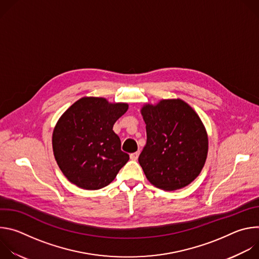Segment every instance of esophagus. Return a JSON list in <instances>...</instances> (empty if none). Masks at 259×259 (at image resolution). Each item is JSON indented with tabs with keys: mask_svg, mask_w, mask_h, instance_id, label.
Masks as SVG:
<instances>
[{
	"mask_svg": "<svg viewBox=\"0 0 259 259\" xmlns=\"http://www.w3.org/2000/svg\"><path fill=\"white\" fill-rule=\"evenodd\" d=\"M138 156H139V152H136V153H133L130 155V159L133 160V161H136L138 159Z\"/></svg>",
	"mask_w": 259,
	"mask_h": 259,
	"instance_id": "34e87169",
	"label": "esophagus"
}]
</instances>
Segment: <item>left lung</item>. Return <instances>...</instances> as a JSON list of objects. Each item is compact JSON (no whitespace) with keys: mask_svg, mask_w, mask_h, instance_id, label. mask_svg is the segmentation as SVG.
I'll use <instances>...</instances> for the list:
<instances>
[{"mask_svg":"<svg viewBox=\"0 0 259 259\" xmlns=\"http://www.w3.org/2000/svg\"><path fill=\"white\" fill-rule=\"evenodd\" d=\"M146 144L138 162L153 186L176 191L201 173L208 154V136L195 110L181 99H163L141 108Z\"/></svg>","mask_w":259,"mask_h":259,"instance_id":"obj_1","label":"left lung"}]
</instances>
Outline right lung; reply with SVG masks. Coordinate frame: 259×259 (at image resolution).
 Instances as JSON below:
<instances>
[{
    "label": "right lung",
    "instance_id": "add662e5",
    "mask_svg": "<svg viewBox=\"0 0 259 259\" xmlns=\"http://www.w3.org/2000/svg\"><path fill=\"white\" fill-rule=\"evenodd\" d=\"M127 103H109L102 97H83L58 120L52 135L55 160L64 176L77 187L99 190L112 182L128 162L114 132Z\"/></svg>",
    "mask_w": 259,
    "mask_h": 259
}]
</instances>
